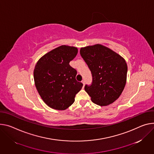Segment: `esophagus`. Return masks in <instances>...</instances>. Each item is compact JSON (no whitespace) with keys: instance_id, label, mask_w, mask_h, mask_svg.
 Masks as SVG:
<instances>
[{"instance_id":"obj_1","label":"esophagus","mask_w":154,"mask_h":154,"mask_svg":"<svg viewBox=\"0 0 154 154\" xmlns=\"http://www.w3.org/2000/svg\"><path fill=\"white\" fill-rule=\"evenodd\" d=\"M82 83H83V87H84V86H85V80H82Z\"/></svg>"}]
</instances>
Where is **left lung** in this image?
I'll return each mask as SVG.
<instances>
[{
	"mask_svg": "<svg viewBox=\"0 0 154 154\" xmlns=\"http://www.w3.org/2000/svg\"><path fill=\"white\" fill-rule=\"evenodd\" d=\"M80 53L91 72L92 84L86 85L85 90L92 102L100 106L113 103L127 82L128 67L125 59L101 44L82 47Z\"/></svg>",
	"mask_w": 154,
	"mask_h": 154,
	"instance_id": "1",
	"label": "left lung"
}]
</instances>
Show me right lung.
Wrapping results in <instances>:
<instances>
[{
	"label": "right lung",
	"instance_id": "1",
	"mask_svg": "<svg viewBox=\"0 0 154 154\" xmlns=\"http://www.w3.org/2000/svg\"><path fill=\"white\" fill-rule=\"evenodd\" d=\"M77 53V47L61 45L45 54L35 66V87L41 98L52 109H67L83 87L75 79L77 71L69 65Z\"/></svg>",
	"mask_w": 154,
	"mask_h": 154
}]
</instances>
